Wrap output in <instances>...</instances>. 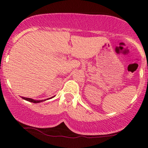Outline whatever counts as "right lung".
I'll return each mask as SVG.
<instances>
[{"label": "right lung", "mask_w": 148, "mask_h": 148, "mask_svg": "<svg viewBox=\"0 0 148 148\" xmlns=\"http://www.w3.org/2000/svg\"><path fill=\"white\" fill-rule=\"evenodd\" d=\"M23 99L26 100V101H30V102H33V103H40V102H42V101H45V100H34L33 99H30V98H26V97H22ZM50 99V98H49Z\"/></svg>", "instance_id": "add662e5"}]
</instances>
